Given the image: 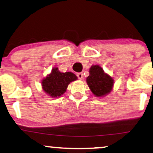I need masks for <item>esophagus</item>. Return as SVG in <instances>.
<instances>
[{
	"label": "esophagus",
	"mask_w": 153,
	"mask_h": 153,
	"mask_svg": "<svg viewBox=\"0 0 153 153\" xmlns=\"http://www.w3.org/2000/svg\"><path fill=\"white\" fill-rule=\"evenodd\" d=\"M76 75H77V77H78L79 79H82V78H83V74H82V73H77Z\"/></svg>",
	"instance_id": "34e87169"
}]
</instances>
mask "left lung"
Wrapping results in <instances>:
<instances>
[{
  "label": "left lung",
  "mask_w": 153,
  "mask_h": 153,
  "mask_svg": "<svg viewBox=\"0 0 153 153\" xmlns=\"http://www.w3.org/2000/svg\"><path fill=\"white\" fill-rule=\"evenodd\" d=\"M87 83L94 96L102 97L111 91L114 79L108 74H105L100 66L94 65L89 69Z\"/></svg>",
  "instance_id": "left-lung-1"
}]
</instances>
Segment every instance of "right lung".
Instances as JSON below:
<instances>
[{"mask_svg": "<svg viewBox=\"0 0 153 153\" xmlns=\"http://www.w3.org/2000/svg\"><path fill=\"white\" fill-rule=\"evenodd\" d=\"M77 76L71 72L61 73L58 68H53L51 73L42 82L43 90L53 98L59 97L66 92L70 82L76 80Z\"/></svg>", "mask_w": 153, "mask_h": 153, "instance_id": "right-lung-1", "label": "right lung"}]
</instances>
